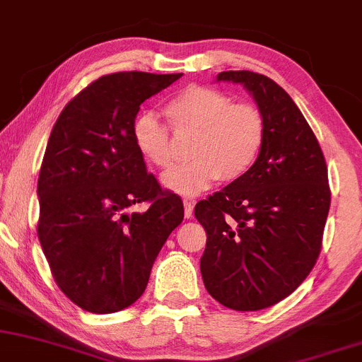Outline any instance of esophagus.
Returning a JSON list of instances; mask_svg holds the SVG:
<instances>
[{
    "mask_svg": "<svg viewBox=\"0 0 362 362\" xmlns=\"http://www.w3.org/2000/svg\"><path fill=\"white\" fill-rule=\"evenodd\" d=\"M193 210H194V202L193 199H185V215L189 216L193 215Z\"/></svg>",
    "mask_w": 362,
    "mask_h": 362,
    "instance_id": "esophagus-1",
    "label": "esophagus"
}]
</instances>
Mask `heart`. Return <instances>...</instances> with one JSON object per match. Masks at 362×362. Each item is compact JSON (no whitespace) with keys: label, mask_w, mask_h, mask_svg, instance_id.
Wrapping results in <instances>:
<instances>
[{"label":"heart","mask_w":362,"mask_h":362,"mask_svg":"<svg viewBox=\"0 0 362 362\" xmlns=\"http://www.w3.org/2000/svg\"><path fill=\"white\" fill-rule=\"evenodd\" d=\"M165 117L176 132H194L188 154L193 159L160 176L164 188L191 197L216 180L232 182L244 176L261 154L266 122L256 106L232 103L210 86H188L168 101ZM132 140L144 160L165 168L173 160L171 134L154 113L144 112L132 123Z\"/></svg>","instance_id":"1"}]
</instances>
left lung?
<instances>
[{
	"label": "left lung",
	"instance_id": "left-lung-1",
	"mask_svg": "<svg viewBox=\"0 0 362 362\" xmlns=\"http://www.w3.org/2000/svg\"><path fill=\"white\" fill-rule=\"evenodd\" d=\"M216 81L252 95L266 139L244 176L194 208L206 230L199 269L223 307L256 312L290 296L315 266L330 206L327 164L298 106L273 79L223 71Z\"/></svg>",
	"mask_w": 362,
	"mask_h": 362
}]
</instances>
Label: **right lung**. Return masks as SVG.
I'll return each instance as SVG.
<instances>
[{
    "label": "right lung",
    "mask_w": 362,
    "mask_h": 362,
    "mask_svg": "<svg viewBox=\"0 0 362 362\" xmlns=\"http://www.w3.org/2000/svg\"><path fill=\"white\" fill-rule=\"evenodd\" d=\"M182 74L115 72L96 79L59 115L42 160L38 240L55 283L91 313H115L146 291L152 264L182 222L132 140L140 105ZM151 201L147 212H132Z\"/></svg>",
    "instance_id": "right-lung-1"
}]
</instances>
